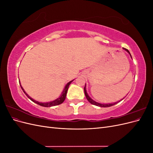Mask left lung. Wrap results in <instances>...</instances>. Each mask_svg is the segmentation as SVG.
<instances>
[{"mask_svg": "<svg viewBox=\"0 0 153 153\" xmlns=\"http://www.w3.org/2000/svg\"><path fill=\"white\" fill-rule=\"evenodd\" d=\"M124 49L126 51V52H128L129 53V55H130V56H131V54H130V53H129V52L128 51V49H126V48H124ZM132 58V57H131ZM86 85V84H85ZM85 87H84V92H85V97H86V98H87V100L89 101V102L91 103V104H92V105H96V106H100V107H109V106H113V105H115L116 103H117L118 102H117V103H110V104H101V103H98V102H96L95 101H94V100H92L90 97L88 96V94H87V91H86V89H85ZM121 101H122V100H121Z\"/></svg>", "mask_w": 153, "mask_h": 153, "instance_id": "1", "label": "left lung"}]
</instances>
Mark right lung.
<instances>
[{"label": "right lung", "instance_id": "obj_1", "mask_svg": "<svg viewBox=\"0 0 153 153\" xmlns=\"http://www.w3.org/2000/svg\"><path fill=\"white\" fill-rule=\"evenodd\" d=\"M72 82H73V80H71V81H70V82L68 83L67 85H66V87H65V88H64V91H63V92H62V94L61 95V96H60L59 98H57V100H54V101H50V102H48V103H40V102H38V101H35L34 100L31 98L30 97L28 94H27L26 93V92L24 91V89H23V87L21 86V85H20V87H21V88H22V89L23 90V91L24 92V93L26 94V96H27V97H28V98H29L31 101H33V102L37 103V104L40 105V106H45V107H50V106H56V105H60V104H61V103H62L64 102V101L65 100V99H66V94H67V92H68V89L69 85H70V84H71V83Z\"/></svg>", "mask_w": 153, "mask_h": 153}]
</instances>
